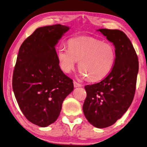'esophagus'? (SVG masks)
I'll list each match as a JSON object with an SVG mask.
<instances>
[{"mask_svg":"<svg viewBox=\"0 0 147 147\" xmlns=\"http://www.w3.org/2000/svg\"><path fill=\"white\" fill-rule=\"evenodd\" d=\"M73 84H74V87H82V84H79V83L76 82V81H74Z\"/></svg>","mask_w":147,"mask_h":147,"instance_id":"esophagus-1","label":"esophagus"}]
</instances>
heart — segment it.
Masks as SVG:
<instances>
[{
  "label": "heart",
  "instance_id": "heart-1",
  "mask_svg": "<svg viewBox=\"0 0 147 147\" xmlns=\"http://www.w3.org/2000/svg\"><path fill=\"white\" fill-rule=\"evenodd\" d=\"M68 47L60 48L57 53L60 68L66 73H70L79 61L82 76H87L90 82H98L105 78L113 68L116 55L111 43L81 36L71 39Z\"/></svg>",
  "mask_w": 147,
  "mask_h": 147
}]
</instances>
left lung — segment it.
<instances>
[{"instance_id":"1","label":"left lung","mask_w":147,"mask_h":147,"mask_svg":"<svg viewBox=\"0 0 147 147\" xmlns=\"http://www.w3.org/2000/svg\"><path fill=\"white\" fill-rule=\"evenodd\" d=\"M115 46L116 61L109 75L100 82L85 86L84 115L95 127H108L127 111L134 99L139 70L138 58L131 42L118 29H100Z\"/></svg>"}]
</instances>
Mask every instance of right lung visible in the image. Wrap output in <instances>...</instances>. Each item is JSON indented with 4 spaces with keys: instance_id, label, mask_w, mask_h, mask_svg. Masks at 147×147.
Returning a JSON list of instances; mask_svg holds the SVG:
<instances>
[{
    "instance_id": "add662e5",
    "label": "right lung",
    "mask_w": 147,
    "mask_h": 147,
    "mask_svg": "<svg viewBox=\"0 0 147 147\" xmlns=\"http://www.w3.org/2000/svg\"><path fill=\"white\" fill-rule=\"evenodd\" d=\"M69 29L61 24L39 28L18 51L13 90L24 115L39 127L57 119L63 100L74 89L73 80L61 70L55 47Z\"/></svg>"
}]
</instances>
